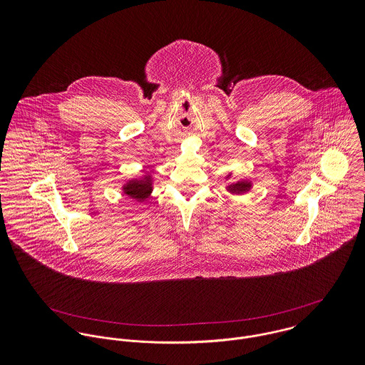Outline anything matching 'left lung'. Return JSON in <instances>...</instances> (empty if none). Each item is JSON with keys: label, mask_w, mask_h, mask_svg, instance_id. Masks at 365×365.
<instances>
[{"label": "left lung", "mask_w": 365, "mask_h": 365, "mask_svg": "<svg viewBox=\"0 0 365 365\" xmlns=\"http://www.w3.org/2000/svg\"><path fill=\"white\" fill-rule=\"evenodd\" d=\"M227 188H229V191H232V192L240 194V192L249 191L250 182H247V181H240V182H236V184H230Z\"/></svg>", "instance_id": "8db88e82"}]
</instances>
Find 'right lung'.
Here are the masks:
<instances>
[{"label":"right lung","mask_w":365,"mask_h":365,"mask_svg":"<svg viewBox=\"0 0 365 365\" xmlns=\"http://www.w3.org/2000/svg\"><path fill=\"white\" fill-rule=\"evenodd\" d=\"M150 177H146L143 180H132L129 181L125 187L123 191L125 194L130 195L132 198L136 200H146L152 191V181L149 180Z\"/></svg>","instance_id":"1"}]
</instances>
